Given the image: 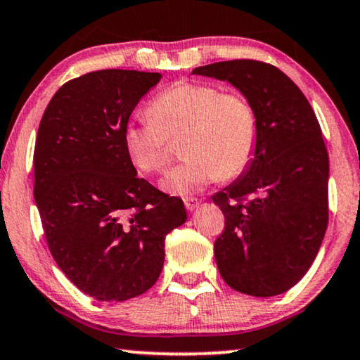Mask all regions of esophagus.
<instances>
[{"instance_id":"obj_1","label":"esophagus","mask_w":360,"mask_h":360,"mask_svg":"<svg viewBox=\"0 0 360 360\" xmlns=\"http://www.w3.org/2000/svg\"><path fill=\"white\" fill-rule=\"evenodd\" d=\"M200 205H201V201L198 200V198H186L185 200V206L188 211H196L198 207H200Z\"/></svg>"}]
</instances>
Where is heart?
I'll list each match as a JSON object with an SVG mask.
<instances>
[{
  "mask_svg": "<svg viewBox=\"0 0 360 360\" xmlns=\"http://www.w3.org/2000/svg\"><path fill=\"white\" fill-rule=\"evenodd\" d=\"M149 118L123 128V146L134 167L162 172L169 162L167 138L184 134L185 162L164 176V191L188 196L221 179L240 175L252 162L258 120L248 101L206 82L179 81L153 98Z\"/></svg>",
  "mask_w": 360,
  "mask_h": 360,
  "instance_id": "obj_1",
  "label": "heart"
}]
</instances>
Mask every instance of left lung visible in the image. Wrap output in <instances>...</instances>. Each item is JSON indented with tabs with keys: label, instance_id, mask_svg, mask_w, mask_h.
I'll return each instance as SVG.
<instances>
[{
	"label": "left lung",
	"instance_id": "1",
	"mask_svg": "<svg viewBox=\"0 0 360 360\" xmlns=\"http://www.w3.org/2000/svg\"><path fill=\"white\" fill-rule=\"evenodd\" d=\"M247 98L258 120L252 162L212 196L226 217L214 257L222 279L253 297L283 294L304 278L328 224L330 160L319 120L276 66L232 60L195 68Z\"/></svg>",
	"mask_w": 360,
	"mask_h": 360
}]
</instances>
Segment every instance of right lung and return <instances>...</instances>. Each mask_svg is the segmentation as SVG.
I'll list each match as a JSON object with an SVG mask.
<instances>
[{
  "instance_id": "1",
  "label": "right lung",
  "mask_w": 360,
  "mask_h": 360,
  "mask_svg": "<svg viewBox=\"0 0 360 360\" xmlns=\"http://www.w3.org/2000/svg\"><path fill=\"white\" fill-rule=\"evenodd\" d=\"M160 72L102 70L68 81L45 108L34 150V198L51 257L97 300L144 294L160 276L165 237L184 201L129 160L123 128Z\"/></svg>"
}]
</instances>
